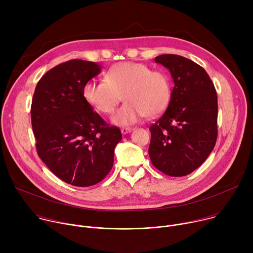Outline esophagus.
I'll return each instance as SVG.
<instances>
[{"label":"esophagus","mask_w":253,"mask_h":253,"mask_svg":"<svg viewBox=\"0 0 253 253\" xmlns=\"http://www.w3.org/2000/svg\"><path fill=\"white\" fill-rule=\"evenodd\" d=\"M131 131H132V128H130V127H123V128H121V133H122L123 135L128 134V133H130Z\"/></svg>","instance_id":"1"}]
</instances>
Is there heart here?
I'll use <instances>...</instances> for the list:
<instances>
[{
	"label": "heart",
	"instance_id": "b5f03b06",
	"mask_svg": "<svg viewBox=\"0 0 253 253\" xmlns=\"http://www.w3.org/2000/svg\"><path fill=\"white\" fill-rule=\"evenodd\" d=\"M126 103L112 116V122L119 126L137 123L147 116L161 115L170 103L171 82L161 70L149 66L121 62L106 72L104 81H88L83 87V97L94 109L103 114H111L118 104Z\"/></svg>",
	"mask_w": 253,
	"mask_h": 253
}]
</instances>
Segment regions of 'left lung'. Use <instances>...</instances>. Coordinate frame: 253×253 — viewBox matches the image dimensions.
I'll return each instance as SVG.
<instances>
[{
    "instance_id": "obj_1",
    "label": "left lung",
    "mask_w": 253,
    "mask_h": 253,
    "mask_svg": "<svg viewBox=\"0 0 253 253\" xmlns=\"http://www.w3.org/2000/svg\"><path fill=\"white\" fill-rule=\"evenodd\" d=\"M155 62L174 82L165 113L151 125L152 164L172 177L190 174L209 156L217 139V94L206 71L182 56L165 54Z\"/></svg>"
}]
</instances>
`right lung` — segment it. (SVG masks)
<instances>
[{
	"mask_svg": "<svg viewBox=\"0 0 253 253\" xmlns=\"http://www.w3.org/2000/svg\"><path fill=\"white\" fill-rule=\"evenodd\" d=\"M101 66L84 60L62 63L40 79L32 100L31 119L39 157L64 182L88 187L110 172L122 139L83 97L84 84Z\"/></svg>",
	"mask_w": 253,
	"mask_h": 253,
	"instance_id": "obj_1",
	"label": "right lung"
}]
</instances>
